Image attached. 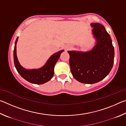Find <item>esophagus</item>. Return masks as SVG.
Segmentation results:
<instances>
[{"label": "esophagus", "mask_w": 126, "mask_h": 126, "mask_svg": "<svg viewBox=\"0 0 126 126\" xmlns=\"http://www.w3.org/2000/svg\"><path fill=\"white\" fill-rule=\"evenodd\" d=\"M69 49V47H68V48H66V50H68V49Z\"/></svg>", "instance_id": "1"}]
</instances>
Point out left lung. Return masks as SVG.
<instances>
[{
	"mask_svg": "<svg viewBox=\"0 0 126 126\" xmlns=\"http://www.w3.org/2000/svg\"><path fill=\"white\" fill-rule=\"evenodd\" d=\"M95 45L87 52L71 50L69 64L73 77L85 84H94L110 73L114 63L112 41L105 28L99 23H91Z\"/></svg>",
	"mask_w": 126,
	"mask_h": 126,
	"instance_id": "8db88e82",
	"label": "left lung"
}]
</instances>
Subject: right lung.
Listing matches in <instances>:
<instances>
[{
    "mask_svg": "<svg viewBox=\"0 0 126 126\" xmlns=\"http://www.w3.org/2000/svg\"><path fill=\"white\" fill-rule=\"evenodd\" d=\"M18 37L15 42L14 49V63L17 71L22 77L28 82L33 84H42L48 82L54 75V68L57 62L64 50L55 53L49 57L43 67L38 69H28L20 65L16 56V43Z\"/></svg>",
    "mask_w": 126,
    "mask_h": 126,
    "instance_id": "1",
    "label": "right lung"
}]
</instances>
